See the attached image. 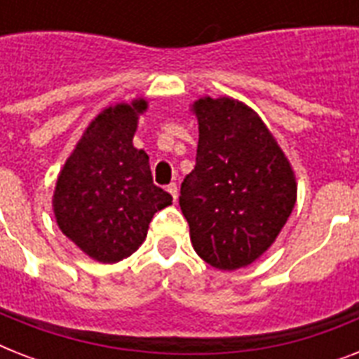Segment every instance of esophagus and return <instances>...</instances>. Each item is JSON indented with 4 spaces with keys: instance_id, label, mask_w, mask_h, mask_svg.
Instances as JSON below:
<instances>
[{
    "instance_id": "esophagus-1",
    "label": "esophagus",
    "mask_w": 359,
    "mask_h": 359,
    "mask_svg": "<svg viewBox=\"0 0 359 359\" xmlns=\"http://www.w3.org/2000/svg\"><path fill=\"white\" fill-rule=\"evenodd\" d=\"M168 191L171 194V197H173V201H177V196H179V188H177V184H175V182H171V184L168 186Z\"/></svg>"
}]
</instances>
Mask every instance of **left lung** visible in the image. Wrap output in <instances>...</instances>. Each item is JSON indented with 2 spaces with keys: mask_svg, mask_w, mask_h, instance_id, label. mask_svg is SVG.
<instances>
[{
  "mask_svg": "<svg viewBox=\"0 0 359 359\" xmlns=\"http://www.w3.org/2000/svg\"><path fill=\"white\" fill-rule=\"evenodd\" d=\"M196 168L179 205L194 250L219 270L259 259L278 238L296 203L289 160L266 124L233 98H199Z\"/></svg>",
  "mask_w": 359,
  "mask_h": 359,
  "instance_id": "1",
  "label": "left lung"
}]
</instances>
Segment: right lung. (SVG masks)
<instances>
[{"instance_id":"1","label":"right lung","mask_w":359,"mask_h":359,"mask_svg":"<svg viewBox=\"0 0 359 359\" xmlns=\"http://www.w3.org/2000/svg\"><path fill=\"white\" fill-rule=\"evenodd\" d=\"M145 109L143 98L104 109L57 177L53 214L59 229L95 261L132 255L152 216L173 201L152 182L147 152L132 143Z\"/></svg>"}]
</instances>
